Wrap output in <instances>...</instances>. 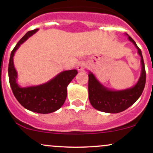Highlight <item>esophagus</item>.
Returning a JSON list of instances; mask_svg holds the SVG:
<instances>
[{
	"label": "esophagus",
	"mask_w": 153,
	"mask_h": 153,
	"mask_svg": "<svg viewBox=\"0 0 153 153\" xmlns=\"http://www.w3.org/2000/svg\"><path fill=\"white\" fill-rule=\"evenodd\" d=\"M85 68H86V63L84 62V61H80L77 65V69L79 71H84Z\"/></svg>",
	"instance_id": "obj_1"
}]
</instances>
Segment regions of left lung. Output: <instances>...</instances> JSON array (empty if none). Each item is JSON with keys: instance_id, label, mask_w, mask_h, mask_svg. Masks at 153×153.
Returning a JSON list of instances; mask_svg holds the SVG:
<instances>
[{"instance_id": "1", "label": "left lung", "mask_w": 153, "mask_h": 153, "mask_svg": "<svg viewBox=\"0 0 153 153\" xmlns=\"http://www.w3.org/2000/svg\"><path fill=\"white\" fill-rule=\"evenodd\" d=\"M128 39L136 47L141 57L142 71L140 79L134 86L122 91H111L99 82L91 72L88 74V96L91 104L96 109L106 113L122 112L134 104L142 95L146 82V72L141 50L127 34Z\"/></svg>"}]
</instances>
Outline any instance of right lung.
I'll use <instances>...</instances> for the list:
<instances>
[{
    "mask_svg": "<svg viewBox=\"0 0 153 153\" xmlns=\"http://www.w3.org/2000/svg\"><path fill=\"white\" fill-rule=\"evenodd\" d=\"M38 30L36 29L28 31L12 50L8 63V78L13 94L22 106L36 113L50 114L58 110L65 103L67 87L78 74V71L71 70L61 72L50 81L36 86H19L16 82L17 72L13 65V56L20 45Z\"/></svg>",
    "mask_w": 153,
    "mask_h": 153,
    "instance_id": "right-lung-1",
    "label": "right lung"
}]
</instances>
